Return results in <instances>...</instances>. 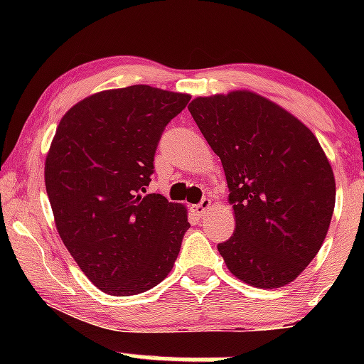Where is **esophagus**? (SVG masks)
<instances>
[{
	"instance_id": "esophagus-1",
	"label": "esophagus",
	"mask_w": 364,
	"mask_h": 364,
	"mask_svg": "<svg viewBox=\"0 0 364 364\" xmlns=\"http://www.w3.org/2000/svg\"><path fill=\"white\" fill-rule=\"evenodd\" d=\"M210 205H212L210 200H208V198H202L198 203H196V205H193V212H195V214L198 215V217H202V215L207 214V210H208V208H210Z\"/></svg>"
}]
</instances>
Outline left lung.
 I'll list each match as a JSON object with an SVG mask.
<instances>
[{"mask_svg":"<svg viewBox=\"0 0 364 364\" xmlns=\"http://www.w3.org/2000/svg\"><path fill=\"white\" fill-rule=\"evenodd\" d=\"M188 109L228 179L236 229L217 245L228 269L262 289L294 281L318 253L336 205L318 140L253 92L198 97Z\"/></svg>","mask_w":364,"mask_h":364,"instance_id":"obj_1","label":"left lung"}]
</instances>
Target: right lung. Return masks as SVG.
<instances>
[{"label":"right lung","mask_w":364,"mask_h":364,"mask_svg":"<svg viewBox=\"0 0 364 364\" xmlns=\"http://www.w3.org/2000/svg\"><path fill=\"white\" fill-rule=\"evenodd\" d=\"M190 95L132 85L63 116L46 157V191L63 243L94 286L132 296L164 281L190 228L186 208L145 195L162 132Z\"/></svg>","instance_id":"add662e5"}]
</instances>
